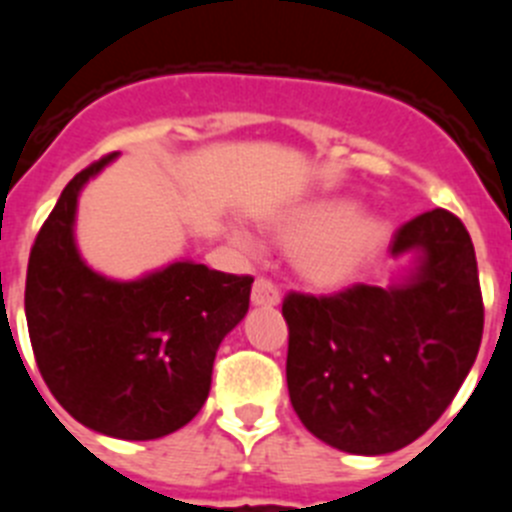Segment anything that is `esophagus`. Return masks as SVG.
<instances>
[{"instance_id": "34e87169", "label": "esophagus", "mask_w": 512, "mask_h": 512, "mask_svg": "<svg viewBox=\"0 0 512 512\" xmlns=\"http://www.w3.org/2000/svg\"><path fill=\"white\" fill-rule=\"evenodd\" d=\"M279 289L277 284L271 282L269 277H259L256 282H253L251 287V302L253 305H259V307H274L279 305Z\"/></svg>"}]
</instances>
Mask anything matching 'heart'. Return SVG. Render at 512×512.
Segmentation results:
<instances>
[{
  "label": "heart",
  "mask_w": 512,
  "mask_h": 512,
  "mask_svg": "<svg viewBox=\"0 0 512 512\" xmlns=\"http://www.w3.org/2000/svg\"><path fill=\"white\" fill-rule=\"evenodd\" d=\"M379 217H356L351 202H320L295 215L282 228L287 246L302 248L300 266L315 284H341L366 264L384 243Z\"/></svg>",
  "instance_id": "heart-1"
}]
</instances>
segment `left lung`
Listing matches in <instances>:
<instances>
[{
    "mask_svg": "<svg viewBox=\"0 0 512 512\" xmlns=\"http://www.w3.org/2000/svg\"><path fill=\"white\" fill-rule=\"evenodd\" d=\"M413 248L423 259L402 287L289 292L282 302L292 408L348 454H390L423 436L477 359L485 305L467 228L436 207L395 230L392 253Z\"/></svg>",
    "mask_w": 512,
    "mask_h": 512,
    "instance_id": "8db88e82",
    "label": "left lung"
}]
</instances>
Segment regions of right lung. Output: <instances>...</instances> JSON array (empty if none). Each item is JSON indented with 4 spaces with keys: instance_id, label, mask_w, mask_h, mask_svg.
Instances as JSON below:
<instances>
[{
    "instance_id": "1",
    "label": "right lung",
    "mask_w": 512,
    "mask_h": 512,
    "mask_svg": "<svg viewBox=\"0 0 512 512\" xmlns=\"http://www.w3.org/2000/svg\"><path fill=\"white\" fill-rule=\"evenodd\" d=\"M112 156L66 184L30 248L27 330L40 377L66 413L104 436L151 441L205 405L217 346L248 312L253 277L192 261L138 282L94 274L74 243L76 200Z\"/></svg>"
}]
</instances>
